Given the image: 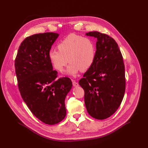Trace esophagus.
<instances>
[{
  "mask_svg": "<svg viewBox=\"0 0 148 148\" xmlns=\"http://www.w3.org/2000/svg\"><path fill=\"white\" fill-rule=\"evenodd\" d=\"M72 83H73V87H78L79 86V84L78 82H76L75 81L72 80Z\"/></svg>",
  "mask_w": 148,
  "mask_h": 148,
  "instance_id": "34e87169",
  "label": "esophagus"
}]
</instances>
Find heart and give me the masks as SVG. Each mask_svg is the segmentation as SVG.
<instances>
[{
  "label": "heart",
  "instance_id": "obj_1",
  "mask_svg": "<svg viewBox=\"0 0 148 148\" xmlns=\"http://www.w3.org/2000/svg\"><path fill=\"white\" fill-rule=\"evenodd\" d=\"M58 51L51 49L48 58L53 67L62 72L69 61L70 64L66 74L76 76L81 70L86 72L93 64L96 57V47L92 40L74 34L69 35L58 45Z\"/></svg>",
  "mask_w": 148,
  "mask_h": 148
}]
</instances>
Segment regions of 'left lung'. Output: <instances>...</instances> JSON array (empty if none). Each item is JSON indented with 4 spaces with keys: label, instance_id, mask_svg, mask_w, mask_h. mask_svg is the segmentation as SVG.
Returning a JSON list of instances; mask_svg holds the SVG:
<instances>
[{
    "label": "left lung",
    "instance_id": "obj_1",
    "mask_svg": "<svg viewBox=\"0 0 148 148\" xmlns=\"http://www.w3.org/2000/svg\"><path fill=\"white\" fill-rule=\"evenodd\" d=\"M86 35L97 39L96 57L79 84L85 92L84 101L88 114L103 120L113 114L123 100L125 66L121 52L113 38L97 31Z\"/></svg>",
    "mask_w": 148,
    "mask_h": 148
}]
</instances>
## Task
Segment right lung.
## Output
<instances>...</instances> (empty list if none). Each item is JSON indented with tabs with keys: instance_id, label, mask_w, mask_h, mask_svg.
Instances as JSON below:
<instances>
[{
	"instance_id": "add662e5",
	"label": "right lung",
	"mask_w": 148,
	"mask_h": 148,
	"mask_svg": "<svg viewBox=\"0 0 148 148\" xmlns=\"http://www.w3.org/2000/svg\"><path fill=\"white\" fill-rule=\"evenodd\" d=\"M59 34H37L20 44L15 60L18 86L32 114L47 125L57 124L66 116L65 99L72 87L69 78L56 79L48 52Z\"/></svg>"
}]
</instances>
